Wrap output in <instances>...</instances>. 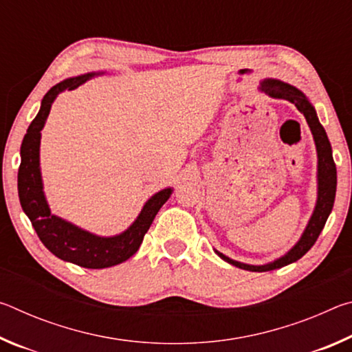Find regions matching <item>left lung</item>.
Here are the masks:
<instances>
[{"mask_svg": "<svg viewBox=\"0 0 352 352\" xmlns=\"http://www.w3.org/2000/svg\"><path fill=\"white\" fill-rule=\"evenodd\" d=\"M261 90L265 91L270 98L285 99L289 100V102L295 104L296 109L305 115L309 127H311V132L314 135L315 146H317L318 197H317V205H315L314 214L311 220H309L305 233H302V236L300 237V241L295 243V247L284 256H281L279 259L269 262V264L265 265H250V264H243V262H239V261L230 259L228 256H225L216 250V253L223 261L239 267V269L250 270V272H270L275 269H281V267L289 265L292 262L302 258V256L312 248L314 243L317 242L321 230L324 228L326 220L332 211L333 200H336V189H337V169L332 158L331 142L327 140V135L324 132L323 126H321L318 121L317 111H315L312 104L309 102V99L305 96V93L300 91L295 87L289 85V83L276 80V79H265L261 83Z\"/></svg>", "mask_w": 352, "mask_h": 352, "instance_id": "left-lung-1", "label": "left lung"}]
</instances>
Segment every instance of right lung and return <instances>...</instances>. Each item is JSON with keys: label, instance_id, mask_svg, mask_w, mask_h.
I'll return each instance as SVG.
<instances>
[{"label": "right lung", "instance_id": "right-lung-1", "mask_svg": "<svg viewBox=\"0 0 352 352\" xmlns=\"http://www.w3.org/2000/svg\"><path fill=\"white\" fill-rule=\"evenodd\" d=\"M102 73H88L57 83L45 94L40 111L28 129L21 142V163L19 169V197L23 211L31 220L35 233L52 254L85 269H107L121 264L133 256L141 245L155 216L168 199L172 189H163L152 195L142 206L140 216L121 234L100 237L79 228L51 214L45 199L40 174V138L51 105L65 90H74L83 82Z\"/></svg>", "mask_w": 352, "mask_h": 352}]
</instances>
